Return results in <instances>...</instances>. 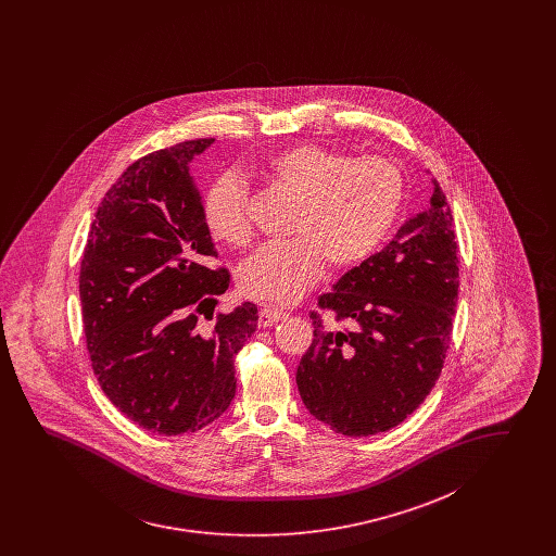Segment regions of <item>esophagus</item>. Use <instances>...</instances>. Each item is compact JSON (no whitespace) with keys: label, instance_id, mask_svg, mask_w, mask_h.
I'll return each mask as SVG.
<instances>
[{"label":"esophagus","instance_id":"esophagus-1","mask_svg":"<svg viewBox=\"0 0 556 556\" xmlns=\"http://www.w3.org/2000/svg\"><path fill=\"white\" fill-rule=\"evenodd\" d=\"M287 312L283 309H279V307H263L261 312H258V324L263 326V328H267V326H273V324H277L279 320H283L286 318Z\"/></svg>","mask_w":556,"mask_h":556}]
</instances>
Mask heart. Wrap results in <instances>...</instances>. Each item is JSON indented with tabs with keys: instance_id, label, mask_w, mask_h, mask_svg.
<instances>
[{
	"instance_id": "1",
	"label": "heart",
	"mask_w": 556,
	"mask_h": 556,
	"mask_svg": "<svg viewBox=\"0 0 556 556\" xmlns=\"http://www.w3.org/2000/svg\"><path fill=\"white\" fill-rule=\"evenodd\" d=\"M270 177L302 202L289 242H270L240 267L244 293L287 303L334 267L365 261L386 240L397 216L404 177L386 156H356L320 144H293L267 159ZM203 218L214 238L244 247L253 226L249 193L235 175L218 177L203 198Z\"/></svg>"
}]
</instances>
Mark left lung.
<instances>
[{
	"instance_id": "left-lung-1",
	"label": "left lung",
	"mask_w": 556,
	"mask_h": 556,
	"mask_svg": "<svg viewBox=\"0 0 556 556\" xmlns=\"http://www.w3.org/2000/svg\"><path fill=\"white\" fill-rule=\"evenodd\" d=\"M430 205L379 253L344 273L312 312L314 340L295 372L307 412L340 434L395 428L437 386L458 300L455 219L432 179Z\"/></svg>"
}]
</instances>
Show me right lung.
I'll list each match as a JSON object with an SVG mask.
<instances>
[{"label":"right lung","instance_id":"right-lung-1","mask_svg":"<svg viewBox=\"0 0 556 556\" xmlns=\"http://www.w3.org/2000/svg\"><path fill=\"white\" fill-rule=\"evenodd\" d=\"M214 138L138 159L108 189L85 244L79 295L91 367L108 400L165 437L202 430L236 393L235 356L256 330V305L218 314L230 286L203 218L189 163Z\"/></svg>","mask_w":556,"mask_h":556}]
</instances>
